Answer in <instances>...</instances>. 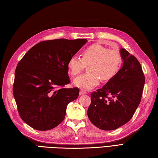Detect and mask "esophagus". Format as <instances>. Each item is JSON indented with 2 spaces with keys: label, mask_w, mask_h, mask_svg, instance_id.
<instances>
[{
  "label": "esophagus",
  "mask_w": 158,
  "mask_h": 158,
  "mask_svg": "<svg viewBox=\"0 0 158 158\" xmlns=\"http://www.w3.org/2000/svg\"><path fill=\"white\" fill-rule=\"evenodd\" d=\"M79 94H80V95L86 94H87V92H85V91H84V90H83V89H81V90H80Z\"/></svg>",
  "instance_id": "34e87169"
}]
</instances>
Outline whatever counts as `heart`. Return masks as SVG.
<instances>
[{
	"label": "heart",
	"instance_id": "obj_1",
	"mask_svg": "<svg viewBox=\"0 0 158 158\" xmlns=\"http://www.w3.org/2000/svg\"><path fill=\"white\" fill-rule=\"evenodd\" d=\"M123 58L116 49L109 48L100 44L88 46L82 52V58L73 56L68 62L70 74L75 77L89 65V72L74 79V85L83 89H89L98 85L100 81L107 82L115 77L120 70Z\"/></svg>",
	"mask_w": 158,
	"mask_h": 158
}]
</instances>
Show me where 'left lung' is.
<instances>
[{"label": "left lung", "instance_id": "1", "mask_svg": "<svg viewBox=\"0 0 158 158\" xmlns=\"http://www.w3.org/2000/svg\"><path fill=\"white\" fill-rule=\"evenodd\" d=\"M123 66L115 77L91 93L88 116L102 130L118 129L131 120L140 103L145 82L136 57L120 48Z\"/></svg>", "mask_w": 158, "mask_h": 158}]
</instances>
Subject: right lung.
<instances>
[{
	"label": "right lung",
	"instance_id": "right-lung-1",
	"mask_svg": "<svg viewBox=\"0 0 158 158\" xmlns=\"http://www.w3.org/2000/svg\"><path fill=\"white\" fill-rule=\"evenodd\" d=\"M86 39H57L38 43L27 51L15 71L13 93L21 118L39 131L53 129L63 121L68 104L78 97L70 83L68 62Z\"/></svg>",
	"mask_w": 158,
	"mask_h": 158
}]
</instances>
